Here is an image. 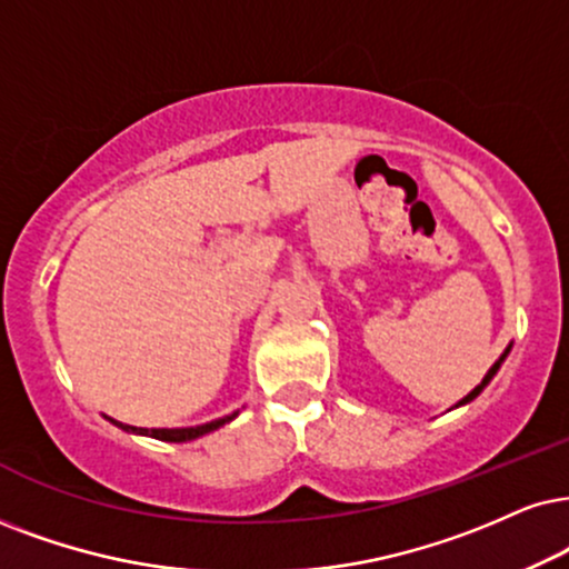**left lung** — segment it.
Masks as SVG:
<instances>
[{
    "label": "left lung",
    "instance_id": "obj_1",
    "mask_svg": "<svg viewBox=\"0 0 569 569\" xmlns=\"http://www.w3.org/2000/svg\"><path fill=\"white\" fill-rule=\"evenodd\" d=\"M507 355H509V349L505 351V357H507ZM505 357H501V359H499V362H496V365H493V368H491V370H488V376L483 378V383H480V386H476V388H472V391H470V393H467V397H465L462 401H459V405H467V401H472V399H476V397H478V393H480V391H483V386H488V380H491V378L496 376V370H499V365H501V362H505Z\"/></svg>",
    "mask_w": 569,
    "mask_h": 569
}]
</instances>
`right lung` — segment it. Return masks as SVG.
<instances>
[{
  "instance_id": "1",
  "label": "right lung",
  "mask_w": 569,
  "mask_h": 569,
  "mask_svg": "<svg viewBox=\"0 0 569 569\" xmlns=\"http://www.w3.org/2000/svg\"><path fill=\"white\" fill-rule=\"evenodd\" d=\"M236 415H231V417H222V420H212V422H207V426H197V428H133V426H123V422H118V420H112L114 426L118 428H123V430H128V433H141V436H152V438H160V441H172V443H181V441H193V438H199V436H204V433H210V430H214V428H220V426H226L228 420H233Z\"/></svg>"
}]
</instances>
